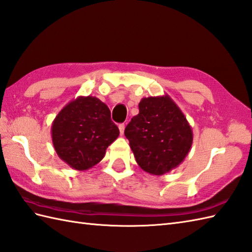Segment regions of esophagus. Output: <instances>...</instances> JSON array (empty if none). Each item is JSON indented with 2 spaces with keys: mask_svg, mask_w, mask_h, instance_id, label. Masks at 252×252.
<instances>
[{
  "mask_svg": "<svg viewBox=\"0 0 252 252\" xmlns=\"http://www.w3.org/2000/svg\"><path fill=\"white\" fill-rule=\"evenodd\" d=\"M125 127H126L125 124H121V125H119V131H120V134H121V135H124V133H125Z\"/></svg>",
  "mask_w": 252,
  "mask_h": 252,
  "instance_id": "esophagus-1",
  "label": "esophagus"
}]
</instances>
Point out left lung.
Here are the masks:
<instances>
[{
  "label": "left lung",
  "instance_id": "8db88e82",
  "mask_svg": "<svg viewBox=\"0 0 252 252\" xmlns=\"http://www.w3.org/2000/svg\"><path fill=\"white\" fill-rule=\"evenodd\" d=\"M139 113L125 130L139 167L151 175L171 172L185 160L193 142L192 128L169 95L144 97Z\"/></svg>",
  "mask_w": 252,
  "mask_h": 252
}]
</instances>
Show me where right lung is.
<instances>
[{
	"label": "right lung",
	"mask_w": 252,
	"mask_h": 252,
	"mask_svg": "<svg viewBox=\"0 0 252 252\" xmlns=\"http://www.w3.org/2000/svg\"><path fill=\"white\" fill-rule=\"evenodd\" d=\"M119 136L107 105L95 96H78L64 106L51 126L57 155L76 171H87L101 161Z\"/></svg>",
	"instance_id": "right-lung-1"
}]
</instances>
